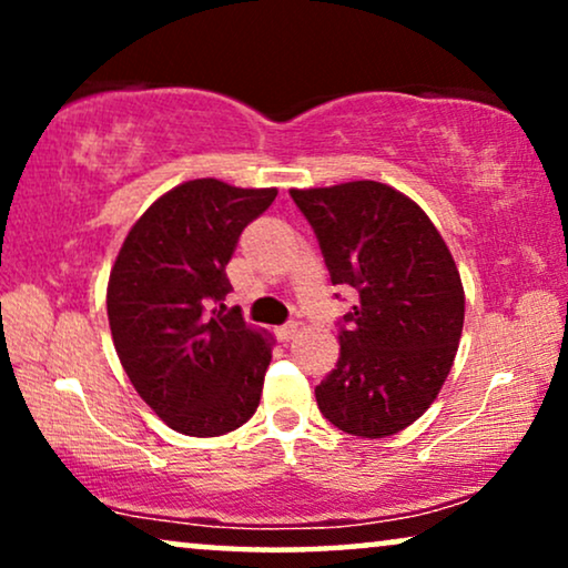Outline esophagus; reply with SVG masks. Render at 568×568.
Listing matches in <instances>:
<instances>
[{
	"label": "esophagus",
	"mask_w": 568,
	"mask_h": 568,
	"mask_svg": "<svg viewBox=\"0 0 568 568\" xmlns=\"http://www.w3.org/2000/svg\"><path fill=\"white\" fill-rule=\"evenodd\" d=\"M297 333H300V323L297 321H290V323L278 325V328H276V336L282 338V341H292L294 336H297Z\"/></svg>",
	"instance_id": "obj_1"
}]
</instances>
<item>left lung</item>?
<instances>
[{
    "mask_svg": "<svg viewBox=\"0 0 568 568\" xmlns=\"http://www.w3.org/2000/svg\"><path fill=\"white\" fill-rule=\"evenodd\" d=\"M290 193L331 282L359 294L341 321L336 369L315 387L317 408L354 437L398 434L437 398L460 344L465 294L453 253L422 206L385 183Z\"/></svg>",
    "mask_w": 568,
    "mask_h": 568,
    "instance_id": "obj_1",
    "label": "left lung"
}]
</instances>
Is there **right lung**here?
<instances>
[{
  "instance_id": "obj_1",
  "label": "right lung",
  "mask_w": 568,
  "mask_h": 568,
  "mask_svg": "<svg viewBox=\"0 0 568 568\" xmlns=\"http://www.w3.org/2000/svg\"><path fill=\"white\" fill-rule=\"evenodd\" d=\"M276 189L216 178L175 185L139 216L108 282L115 354L142 400L170 429L220 437L255 414L271 338L224 313L227 263Z\"/></svg>"
}]
</instances>
